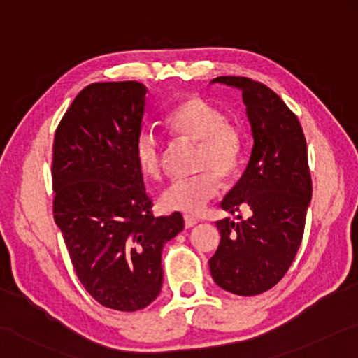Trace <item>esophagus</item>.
<instances>
[{
  "instance_id": "esophagus-1",
  "label": "esophagus",
  "mask_w": 358,
  "mask_h": 358,
  "mask_svg": "<svg viewBox=\"0 0 358 358\" xmlns=\"http://www.w3.org/2000/svg\"><path fill=\"white\" fill-rule=\"evenodd\" d=\"M184 222H185V228H192V227H195L199 220L192 215H184Z\"/></svg>"
}]
</instances>
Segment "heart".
Here are the masks:
<instances>
[{
	"label": "heart",
	"instance_id": "heart-1",
	"mask_svg": "<svg viewBox=\"0 0 358 358\" xmlns=\"http://www.w3.org/2000/svg\"><path fill=\"white\" fill-rule=\"evenodd\" d=\"M166 127L173 134L198 141L196 169L193 178L174 179L163 189L160 206L198 215L220 190V178L229 179L239 169L245 136L239 125L224 119L223 111L199 96H190L168 113ZM135 157L141 173L159 178L162 173V144L152 130H141L135 143Z\"/></svg>",
	"mask_w": 358,
	"mask_h": 358
}]
</instances>
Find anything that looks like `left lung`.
I'll return each mask as SVG.
<instances>
[{"label":"left lung","instance_id":"left-lung-1","mask_svg":"<svg viewBox=\"0 0 358 358\" xmlns=\"http://www.w3.org/2000/svg\"><path fill=\"white\" fill-rule=\"evenodd\" d=\"M242 91L252 125L253 149L248 165L222 201V209L250 217L223 218L215 224L222 239L209 259L210 275L236 296H258L285 277L300 247L311 176L306 140L297 116L271 87L245 77H217Z\"/></svg>","mask_w":358,"mask_h":358}]
</instances>
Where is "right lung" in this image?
<instances>
[{"instance_id":"1","label":"right lung","mask_w":358,"mask_h":358,"mask_svg":"<svg viewBox=\"0 0 358 358\" xmlns=\"http://www.w3.org/2000/svg\"><path fill=\"white\" fill-rule=\"evenodd\" d=\"M138 81L92 83L53 141V217L73 271L100 305L136 311L162 291V248L184 229L179 212L152 215L135 143L146 113Z\"/></svg>"}]
</instances>
